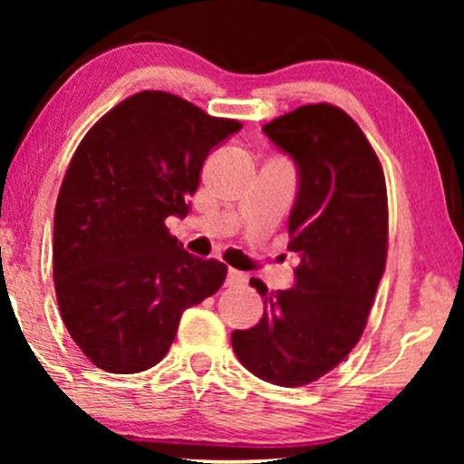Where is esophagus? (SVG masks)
<instances>
[{"instance_id": "1", "label": "esophagus", "mask_w": 464, "mask_h": 464, "mask_svg": "<svg viewBox=\"0 0 464 464\" xmlns=\"http://www.w3.org/2000/svg\"><path fill=\"white\" fill-rule=\"evenodd\" d=\"M246 278H249V276H246L245 272L230 268V270H227V276H226V285H227V287H238V285L246 283Z\"/></svg>"}]
</instances>
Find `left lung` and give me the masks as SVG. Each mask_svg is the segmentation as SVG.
I'll use <instances>...</instances> for the list:
<instances>
[{
    "label": "left lung",
    "instance_id": "obj_1",
    "mask_svg": "<svg viewBox=\"0 0 464 464\" xmlns=\"http://www.w3.org/2000/svg\"><path fill=\"white\" fill-rule=\"evenodd\" d=\"M262 130L297 167L289 251L300 264L291 289L270 294L251 278L264 316L232 332V348L266 382L304 386L340 365L363 334L386 266V183L376 151L340 107H297Z\"/></svg>",
    "mask_w": 464,
    "mask_h": 464
}]
</instances>
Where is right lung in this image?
<instances>
[{
    "instance_id": "right-lung-1",
    "label": "right lung",
    "mask_w": 464,
    "mask_h": 464,
    "mask_svg": "<svg viewBox=\"0 0 464 464\" xmlns=\"http://www.w3.org/2000/svg\"><path fill=\"white\" fill-rule=\"evenodd\" d=\"M240 126L143 91L75 150L54 208V289L69 335L101 370L154 367L183 310L224 285L226 264L188 253L164 221L186 218L208 151Z\"/></svg>"
}]
</instances>
